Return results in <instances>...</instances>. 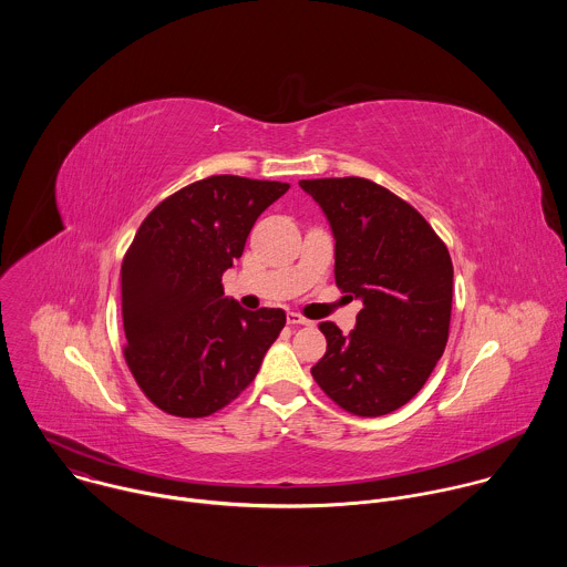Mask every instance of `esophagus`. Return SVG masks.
<instances>
[{"label": "esophagus", "instance_id": "34e87169", "mask_svg": "<svg viewBox=\"0 0 567 567\" xmlns=\"http://www.w3.org/2000/svg\"><path fill=\"white\" fill-rule=\"evenodd\" d=\"M287 322H289V326H311V320H307L305 316H300L296 311L287 313Z\"/></svg>", "mask_w": 567, "mask_h": 567}]
</instances>
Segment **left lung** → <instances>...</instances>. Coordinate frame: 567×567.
<instances>
[{
    "label": "left lung",
    "instance_id": "obj_1",
    "mask_svg": "<svg viewBox=\"0 0 567 567\" xmlns=\"http://www.w3.org/2000/svg\"><path fill=\"white\" fill-rule=\"evenodd\" d=\"M300 188L330 219L337 287L363 302L348 337L320 322L328 352L311 377L343 411L388 415L422 390L446 348L449 249L409 202L370 179H302Z\"/></svg>",
    "mask_w": 567,
    "mask_h": 567
}]
</instances>
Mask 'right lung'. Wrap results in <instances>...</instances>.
Listing matches in <instances>:
<instances>
[{
  "instance_id": "right-lung-1",
  "label": "right lung",
  "mask_w": 567,
  "mask_h": 567,
  "mask_svg": "<svg viewBox=\"0 0 567 567\" xmlns=\"http://www.w3.org/2000/svg\"><path fill=\"white\" fill-rule=\"evenodd\" d=\"M289 184L215 175L161 202L121 265L125 363L168 415L208 417L239 396L285 328L282 309L247 311L221 276Z\"/></svg>"
}]
</instances>
